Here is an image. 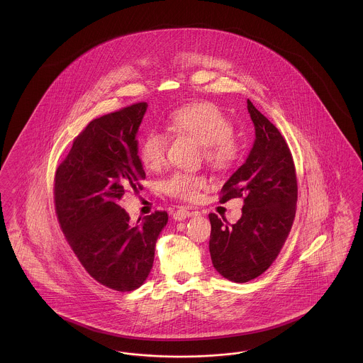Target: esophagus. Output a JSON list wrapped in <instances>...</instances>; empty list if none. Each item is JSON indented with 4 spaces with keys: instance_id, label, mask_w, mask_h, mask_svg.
Instances as JSON below:
<instances>
[{
    "instance_id": "obj_1",
    "label": "esophagus",
    "mask_w": 363,
    "mask_h": 363,
    "mask_svg": "<svg viewBox=\"0 0 363 363\" xmlns=\"http://www.w3.org/2000/svg\"><path fill=\"white\" fill-rule=\"evenodd\" d=\"M194 215H196L194 212L188 211V209H185V208H181V209H177V211L174 212L173 218L174 220H177V222H181V220H185L186 218L194 216Z\"/></svg>"
}]
</instances>
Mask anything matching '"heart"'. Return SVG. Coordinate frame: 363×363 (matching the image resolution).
I'll return each mask as SVG.
<instances>
[{"label": "heart", "instance_id": "1", "mask_svg": "<svg viewBox=\"0 0 363 363\" xmlns=\"http://www.w3.org/2000/svg\"><path fill=\"white\" fill-rule=\"evenodd\" d=\"M169 126L179 135H186L203 147L208 166L215 170L230 169L240 155L234 136V125L215 104H190L174 111ZM167 140L157 130L148 132L138 145V157L148 170H159L166 160ZM206 186V179L197 174L177 172L163 181V190L177 199L194 201Z\"/></svg>", "mask_w": 363, "mask_h": 363}]
</instances>
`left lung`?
Here are the masks:
<instances>
[{
	"label": "left lung",
	"mask_w": 363,
	"mask_h": 363,
	"mask_svg": "<svg viewBox=\"0 0 363 363\" xmlns=\"http://www.w3.org/2000/svg\"><path fill=\"white\" fill-rule=\"evenodd\" d=\"M253 147L225 185L220 201L243 197L241 219L230 225L209 213V253L222 277L245 283L265 272L289 237L296 206L293 156L277 126L247 99Z\"/></svg>",
	"instance_id": "8db88e82"
}]
</instances>
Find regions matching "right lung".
<instances>
[{"label": "right lung", "instance_id": "right-lung-1", "mask_svg": "<svg viewBox=\"0 0 363 363\" xmlns=\"http://www.w3.org/2000/svg\"><path fill=\"white\" fill-rule=\"evenodd\" d=\"M148 104H136L89 122L54 179L58 222L86 272L117 291H133L150 275L167 212L129 222L120 200L143 188L138 128Z\"/></svg>", "mask_w": 363, "mask_h": 363}]
</instances>
